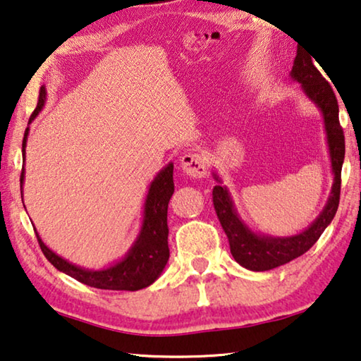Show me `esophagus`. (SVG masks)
<instances>
[{
	"mask_svg": "<svg viewBox=\"0 0 361 361\" xmlns=\"http://www.w3.org/2000/svg\"><path fill=\"white\" fill-rule=\"evenodd\" d=\"M181 169L191 178H204L207 175V170H209L204 156H200L199 152H186L181 157Z\"/></svg>",
	"mask_w": 361,
	"mask_h": 361,
	"instance_id": "1",
	"label": "esophagus"
}]
</instances>
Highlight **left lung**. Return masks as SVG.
Segmentation results:
<instances>
[{
  "instance_id": "left-lung-1",
  "label": "left lung",
  "mask_w": 361,
  "mask_h": 361,
  "mask_svg": "<svg viewBox=\"0 0 361 361\" xmlns=\"http://www.w3.org/2000/svg\"><path fill=\"white\" fill-rule=\"evenodd\" d=\"M291 78L302 85L305 95L320 108L323 114L334 180L331 195L328 197V202L325 209L322 210L320 216L307 229L291 237H269L255 234L237 215L228 189L219 185L213 188V207H215L219 223H221L226 235H228L232 256L240 266L256 272L283 266L307 252L320 239L326 226L333 221L339 205L341 170L345 154V142L344 132H342V127L339 124L338 100H336L331 85L315 68L312 59L307 54H302L299 49L296 52L295 63H293ZM215 180L221 183L216 175Z\"/></svg>"
}]
</instances>
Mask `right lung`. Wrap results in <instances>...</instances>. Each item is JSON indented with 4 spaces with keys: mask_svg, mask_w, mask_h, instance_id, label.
<instances>
[{
    "mask_svg": "<svg viewBox=\"0 0 361 361\" xmlns=\"http://www.w3.org/2000/svg\"><path fill=\"white\" fill-rule=\"evenodd\" d=\"M46 102V87H41L38 105L30 118L32 122L41 108L44 106ZM28 122V124H30ZM28 138V127L23 135L22 142V156L25 162V146ZM23 176H25V169L22 167L20 173V185H23ZM175 191L173 185V164H169L152 180L148 195L145 202V215L142 231L137 237V240L130 247L129 252L124 256V259L116 262L114 266L100 269V271H89L81 266L71 264L63 258H60L52 250H49L41 237L36 232L38 243L42 253L51 264L59 269L60 272L66 274L78 282L84 285L94 286L100 290H126V291H137L146 288L154 280L161 276V272L166 267L170 250H169V226H167V209L169 200Z\"/></svg>",
    "mask_w": 361,
    "mask_h": 361,
    "instance_id": "obj_1",
    "label": "right lung"
}]
</instances>
